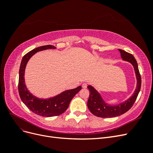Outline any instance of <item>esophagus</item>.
I'll use <instances>...</instances> for the list:
<instances>
[{"mask_svg": "<svg viewBox=\"0 0 153 153\" xmlns=\"http://www.w3.org/2000/svg\"><path fill=\"white\" fill-rule=\"evenodd\" d=\"M82 87L84 88V89H85V88H87V84H86V83H84V84H82Z\"/></svg>", "mask_w": 153, "mask_h": 153, "instance_id": "34e87169", "label": "esophagus"}]
</instances>
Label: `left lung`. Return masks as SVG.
<instances>
[{"label": "left lung", "mask_w": 153, "mask_h": 153, "mask_svg": "<svg viewBox=\"0 0 153 153\" xmlns=\"http://www.w3.org/2000/svg\"><path fill=\"white\" fill-rule=\"evenodd\" d=\"M118 50L121 53L123 61L131 63L134 68L137 82L136 89L132 96L127 100L118 105H111L105 102L98 91H96L93 87L90 85H88L87 88L89 90V98L87 101V107L90 112L97 117L102 118L114 117L126 113L132 107L140 91L141 76L136 59L132 54L121 49Z\"/></svg>", "instance_id": "8db88e82"}]
</instances>
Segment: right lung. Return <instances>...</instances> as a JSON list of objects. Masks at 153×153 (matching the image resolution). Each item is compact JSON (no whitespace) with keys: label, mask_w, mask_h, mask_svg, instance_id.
I'll return each mask as SVG.
<instances>
[{"label":"right lung","mask_w":153,"mask_h":153,"mask_svg":"<svg viewBox=\"0 0 153 153\" xmlns=\"http://www.w3.org/2000/svg\"><path fill=\"white\" fill-rule=\"evenodd\" d=\"M55 48L54 46L48 45L30 51L22 58L19 70L18 92L22 101L32 112L46 117L57 116L64 113L68 108L73 97L82 89V87L78 86L75 89L64 91L61 94L47 99L37 98L27 89L24 75L27 64L29 59L38 52Z\"/></svg>","instance_id":"add662e5"}]
</instances>
